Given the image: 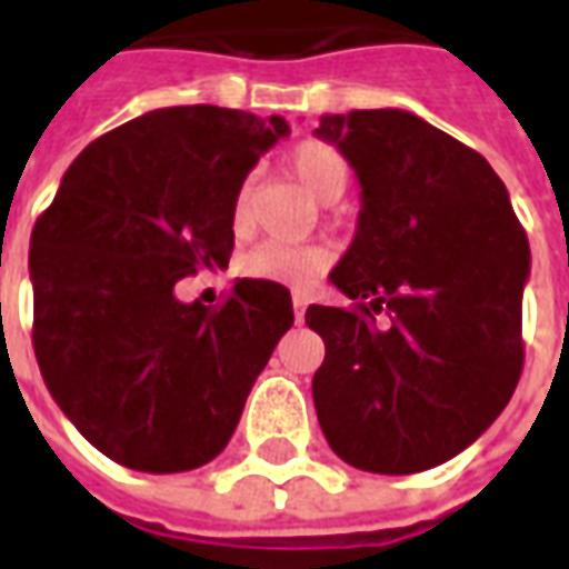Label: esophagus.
Listing matches in <instances>:
<instances>
[{"mask_svg":"<svg viewBox=\"0 0 569 569\" xmlns=\"http://www.w3.org/2000/svg\"><path fill=\"white\" fill-rule=\"evenodd\" d=\"M292 308H296V322H305V308H308V296H305V292H296V296H292Z\"/></svg>","mask_w":569,"mask_h":569,"instance_id":"esophagus-1","label":"esophagus"}]
</instances>
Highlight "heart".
Returning a JSON list of instances; mask_svg holds the SVG:
<instances>
[{"mask_svg":"<svg viewBox=\"0 0 569 569\" xmlns=\"http://www.w3.org/2000/svg\"><path fill=\"white\" fill-rule=\"evenodd\" d=\"M289 167L298 176V182L308 188L310 194L322 203H332L345 194L347 161L341 151L326 146L320 140L298 142L289 154ZM252 219V179H243V186L237 188L234 207H231V222L237 231H247ZM329 252L320 247H292L283 240H264L243 259V273L256 280H273V283L292 286V289H308L317 283V277L326 271Z\"/></svg>","mask_w":569,"mask_h":569,"instance_id":"b5f03b06","label":"heart"}]
</instances>
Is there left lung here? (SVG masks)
Masks as SVG:
<instances>
[{"instance_id": "8db88e82", "label": "left lung", "mask_w": 569, "mask_h": 569, "mask_svg": "<svg viewBox=\"0 0 569 569\" xmlns=\"http://www.w3.org/2000/svg\"><path fill=\"white\" fill-rule=\"evenodd\" d=\"M362 186L357 234L329 273L353 305H310L322 436L345 463L408 476L500 418L521 366L530 247L476 149L402 109L322 116Z\"/></svg>"}]
</instances>
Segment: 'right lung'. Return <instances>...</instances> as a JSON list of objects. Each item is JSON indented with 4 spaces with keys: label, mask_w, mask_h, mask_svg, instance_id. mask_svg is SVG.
Segmentation results:
<instances>
[{
    "label": "right lung",
    "mask_w": 569,
    "mask_h": 569,
    "mask_svg": "<svg viewBox=\"0 0 569 569\" xmlns=\"http://www.w3.org/2000/svg\"><path fill=\"white\" fill-rule=\"evenodd\" d=\"M289 133L240 109L170 106L93 140L30 240L32 347L84 439L140 472L210 463L296 320L289 289L237 280L222 305L176 283L224 268L237 188Z\"/></svg>",
    "instance_id": "1"
}]
</instances>
